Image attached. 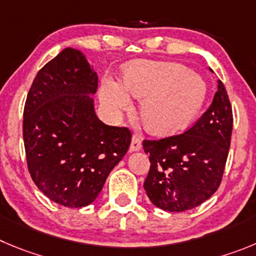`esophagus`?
I'll list each match as a JSON object with an SVG mask.
<instances>
[{
	"label": "esophagus",
	"instance_id": "esophagus-1",
	"mask_svg": "<svg viewBox=\"0 0 256 256\" xmlns=\"http://www.w3.org/2000/svg\"><path fill=\"white\" fill-rule=\"evenodd\" d=\"M140 149H142V140H140L136 135H134L132 139H131L130 150L131 152H139Z\"/></svg>",
	"mask_w": 256,
	"mask_h": 256
}]
</instances>
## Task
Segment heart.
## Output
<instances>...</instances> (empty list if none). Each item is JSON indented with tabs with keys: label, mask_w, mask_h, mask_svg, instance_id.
Returning <instances> with one entry per match:
<instances>
[{
	"label": "heart",
	"mask_w": 256,
	"mask_h": 256,
	"mask_svg": "<svg viewBox=\"0 0 256 256\" xmlns=\"http://www.w3.org/2000/svg\"><path fill=\"white\" fill-rule=\"evenodd\" d=\"M142 98L140 114L145 126L168 135L190 125L204 106L207 86L187 66L166 62H138L128 66L122 84L111 78L102 83V104L117 114L130 104V96Z\"/></svg>",
	"instance_id": "heart-1"
}]
</instances>
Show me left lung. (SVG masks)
<instances>
[{
	"instance_id": "8db88e82",
	"label": "left lung",
	"mask_w": 256,
	"mask_h": 256,
	"mask_svg": "<svg viewBox=\"0 0 256 256\" xmlns=\"http://www.w3.org/2000/svg\"><path fill=\"white\" fill-rule=\"evenodd\" d=\"M232 122L228 92L217 80L212 104L194 126L180 135L144 140L150 160L144 190L154 206L183 212L216 192L228 160Z\"/></svg>"
}]
</instances>
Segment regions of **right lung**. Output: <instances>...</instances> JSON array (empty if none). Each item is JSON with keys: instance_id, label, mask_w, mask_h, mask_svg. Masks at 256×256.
I'll return each instance as SVG.
<instances>
[{"instance_id": "right-lung-1", "label": "right lung", "mask_w": 256, "mask_h": 256, "mask_svg": "<svg viewBox=\"0 0 256 256\" xmlns=\"http://www.w3.org/2000/svg\"><path fill=\"white\" fill-rule=\"evenodd\" d=\"M98 77L80 50L66 48L45 64L28 90L22 135L30 176L56 204L88 206L131 142L126 128L94 111Z\"/></svg>"}]
</instances>
